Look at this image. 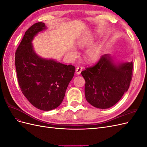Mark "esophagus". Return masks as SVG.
Returning a JSON list of instances; mask_svg holds the SVG:
<instances>
[{
	"label": "esophagus",
	"instance_id": "34e87169",
	"mask_svg": "<svg viewBox=\"0 0 147 147\" xmlns=\"http://www.w3.org/2000/svg\"><path fill=\"white\" fill-rule=\"evenodd\" d=\"M83 67H78L76 69V74L77 75H80L81 74L82 71Z\"/></svg>",
	"mask_w": 147,
	"mask_h": 147
}]
</instances>
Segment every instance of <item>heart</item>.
Listing matches in <instances>:
<instances>
[{
	"mask_svg": "<svg viewBox=\"0 0 147 147\" xmlns=\"http://www.w3.org/2000/svg\"><path fill=\"white\" fill-rule=\"evenodd\" d=\"M86 43L84 42H80L79 43L80 47H84L86 46ZM101 53V47L98 46L94 48H92L90 50H89L86 51L85 54V59L88 63H93V62L96 61L98 59ZM71 55L73 57H75L77 56V51L75 50H73L71 51Z\"/></svg>",
	"mask_w": 147,
	"mask_h": 147,
	"instance_id": "1",
	"label": "heart"
}]
</instances>
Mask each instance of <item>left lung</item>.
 <instances>
[{
  "label": "left lung",
  "mask_w": 147,
  "mask_h": 147,
  "mask_svg": "<svg viewBox=\"0 0 147 147\" xmlns=\"http://www.w3.org/2000/svg\"><path fill=\"white\" fill-rule=\"evenodd\" d=\"M132 61L116 64L109 54L82 72L86 100L98 109H109L121 99L132 80Z\"/></svg>",
  "instance_id": "left-lung-1"
}]
</instances>
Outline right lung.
Returning a JSON list of instances; mask_svg holds the SVG:
<instances>
[{
	"instance_id": "right-lung-1",
	"label": "right lung",
	"mask_w": 147,
	"mask_h": 147,
	"mask_svg": "<svg viewBox=\"0 0 147 147\" xmlns=\"http://www.w3.org/2000/svg\"><path fill=\"white\" fill-rule=\"evenodd\" d=\"M46 29L45 23L39 22L26 31L16 51L15 64L23 94L35 107L49 111L62 103L75 67L42 58L34 51V37Z\"/></svg>"
}]
</instances>
